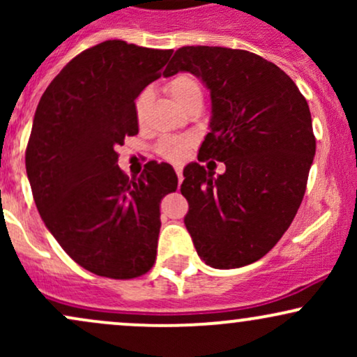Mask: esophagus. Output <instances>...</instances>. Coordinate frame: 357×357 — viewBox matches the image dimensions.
I'll list each match as a JSON object with an SVG mask.
<instances>
[{"mask_svg":"<svg viewBox=\"0 0 357 357\" xmlns=\"http://www.w3.org/2000/svg\"><path fill=\"white\" fill-rule=\"evenodd\" d=\"M176 174H178V183L181 184V181H183V171H181V167H176Z\"/></svg>","mask_w":357,"mask_h":357,"instance_id":"1","label":"esophagus"}]
</instances>
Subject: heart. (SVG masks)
I'll return each instance as SVG.
<instances>
[{"label": "heart", "mask_w": 357, "mask_h": 357, "mask_svg": "<svg viewBox=\"0 0 357 357\" xmlns=\"http://www.w3.org/2000/svg\"><path fill=\"white\" fill-rule=\"evenodd\" d=\"M165 89L167 96L171 97V100L183 110L191 104H202V85H199V82L196 80V77H192L191 73H178L173 79L167 80ZM149 104L151 92L149 90H142V92L136 97V100H134V116H136L139 124H142V121H144ZM191 147V137H166L159 142L158 153L159 155L167 159V161L179 162L186 158Z\"/></svg>", "instance_id": "obj_1"}]
</instances>
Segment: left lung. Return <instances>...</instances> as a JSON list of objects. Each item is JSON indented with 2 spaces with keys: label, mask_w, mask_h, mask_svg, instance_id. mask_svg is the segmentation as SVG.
I'll use <instances>...</instances> for the list:
<instances>
[{
  "label": "left lung",
  "mask_w": 357,
  "mask_h": 357,
  "mask_svg": "<svg viewBox=\"0 0 357 357\" xmlns=\"http://www.w3.org/2000/svg\"><path fill=\"white\" fill-rule=\"evenodd\" d=\"M190 72L211 96L210 132L198 159L225 162L215 176L184 167V225L213 268H238L275 247L296 218L315 154L309 105L294 80L247 50L183 47L162 75Z\"/></svg>",
  "instance_id": "1"
}]
</instances>
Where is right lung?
I'll use <instances>...</instances> for the list:
<instances>
[{
  "label": "right lung",
  "mask_w": 357,
  "mask_h": 357,
  "mask_svg": "<svg viewBox=\"0 0 357 357\" xmlns=\"http://www.w3.org/2000/svg\"><path fill=\"white\" fill-rule=\"evenodd\" d=\"M171 53L102 42L68 61L36 107L24 154L35 204L60 247L96 275L127 280L154 265L159 204L178 176L149 161L129 178L116 149L139 132L134 100Z\"/></svg>",
  "instance_id": "1"
}]
</instances>
